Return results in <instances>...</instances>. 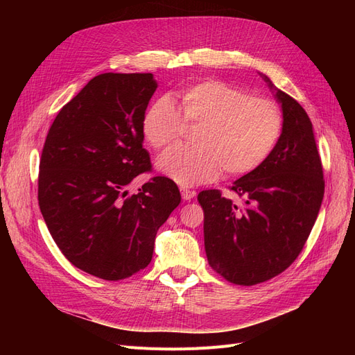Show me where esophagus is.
Here are the masks:
<instances>
[{
	"label": "esophagus",
	"mask_w": 355,
	"mask_h": 355,
	"mask_svg": "<svg viewBox=\"0 0 355 355\" xmlns=\"http://www.w3.org/2000/svg\"><path fill=\"white\" fill-rule=\"evenodd\" d=\"M180 194H182V198L188 201V200L196 197V191H191L188 188H180Z\"/></svg>",
	"instance_id": "34e87169"
}]
</instances>
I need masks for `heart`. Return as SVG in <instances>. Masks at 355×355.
I'll return each mask as SVG.
<instances>
[{"label":"heart","instance_id":"1","mask_svg":"<svg viewBox=\"0 0 355 355\" xmlns=\"http://www.w3.org/2000/svg\"><path fill=\"white\" fill-rule=\"evenodd\" d=\"M185 124L200 125L197 145H175L161 154L157 168L191 187L225 176L250 173L272 154L283 133V114L263 98L220 80H204L179 93V110L170 99L155 101L145 112L142 132L155 149L184 135Z\"/></svg>","mask_w":355,"mask_h":355}]
</instances>
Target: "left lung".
<instances>
[{"instance_id": "1", "label": "left lung", "mask_w": 355, "mask_h": 355, "mask_svg": "<svg viewBox=\"0 0 355 355\" xmlns=\"http://www.w3.org/2000/svg\"><path fill=\"white\" fill-rule=\"evenodd\" d=\"M262 77L282 103L280 141L263 164L234 182L231 189L244 197L241 207L219 189L198 194L209 265L240 286L271 280L295 262L324 196L323 166L308 114Z\"/></svg>"}]
</instances>
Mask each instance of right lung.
<instances>
[{
  "label": "right lung",
  "instance_id": "obj_1",
  "mask_svg": "<svg viewBox=\"0 0 355 355\" xmlns=\"http://www.w3.org/2000/svg\"><path fill=\"white\" fill-rule=\"evenodd\" d=\"M155 90L153 73L98 75L59 111L42 148L38 204L51 237L73 266L108 282L149 265L180 202L164 176L127 191L153 168L142 121Z\"/></svg>",
  "mask_w": 355,
  "mask_h": 355
}]
</instances>
